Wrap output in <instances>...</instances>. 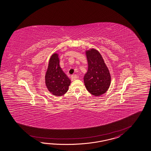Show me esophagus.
I'll use <instances>...</instances> for the list:
<instances>
[{
    "instance_id": "1",
    "label": "esophagus",
    "mask_w": 151,
    "mask_h": 151,
    "mask_svg": "<svg viewBox=\"0 0 151 151\" xmlns=\"http://www.w3.org/2000/svg\"><path fill=\"white\" fill-rule=\"evenodd\" d=\"M76 78H77V76H76V75H72V76H71V80L72 81H75Z\"/></svg>"
}]
</instances>
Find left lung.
<instances>
[{
  "label": "left lung",
  "mask_w": 151,
  "mask_h": 151,
  "mask_svg": "<svg viewBox=\"0 0 151 151\" xmlns=\"http://www.w3.org/2000/svg\"><path fill=\"white\" fill-rule=\"evenodd\" d=\"M88 70L83 81L87 90L95 96L105 93L110 87V72L101 54L97 50L91 48L86 51Z\"/></svg>",
  "instance_id": "obj_1"
}]
</instances>
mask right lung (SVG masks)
I'll return each mask as SVG.
<instances>
[{
	"label": "right lung",
	"mask_w": 151,
	"mask_h": 151,
	"mask_svg": "<svg viewBox=\"0 0 151 151\" xmlns=\"http://www.w3.org/2000/svg\"><path fill=\"white\" fill-rule=\"evenodd\" d=\"M45 83L49 92L55 96H61L68 91L71 81L59 65L57 53H54L49 59Z\"/></svg>",
	"instance_id": "add662e5"
}]
</instances>
